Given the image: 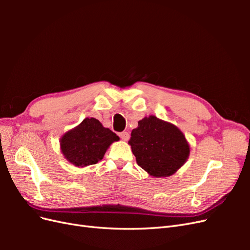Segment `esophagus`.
Masks as SVG:
<instances>
[{"label":"esophagus","mask_w":250,"mask_h":250,"mask_svg":"<svg viewBox=\"0 0 250 250\" xmlns=\"http://www.w3.org/2000/svg\"><path fill=\"white\" fill-rule=\"evenodd\" d=\"M120 138L122 139L123 141H128V140H129V138H130V134L128 133L127 131H123V132L120 133Z\"/></svg>","instance_id":"1"}]
</instances>
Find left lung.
<instances>
[{"mask_svg": "<svg viewBox=\"0 0 250 250\" xmlns=\"http://www.w3.org/2000/svg\"><path fill=\"white\" fill-rule=\"evenodd\" d=\"M128 143L138 165L155 177L172 175L190 154L184 133L176 126L154 116L139 121Z\"/></svg>", "mask_w": 250, "mask_h": 250, "instance_id": "1", "label": "left lung"}]
</instances>
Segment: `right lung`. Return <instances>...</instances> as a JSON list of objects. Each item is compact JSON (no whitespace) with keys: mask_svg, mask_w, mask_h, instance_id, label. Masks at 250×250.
I'll list each match as a JSON object with an SVG mask.
<instances>
[{"mask_svg":"<svg viewBox=\"0 0 250 250\" xmlns=\"http://www.w3.org/2000/svg\"><path fill=\"white\" fill-rule=\"evenodd\" d=\"M115 141H119L115 132L103 127L97 119L87 118L63 135L60 146L67 161L77 167H85L101 161Z\"/></svg>","mask_w":250,"mask_h":250,"instance_id":"1","label":"right lung"}]
</instances>
